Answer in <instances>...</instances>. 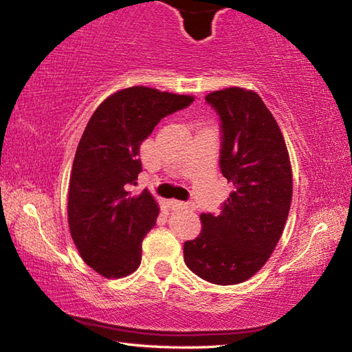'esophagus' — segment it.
<instances>
[{"label":"esophagus","instance_id":"34e87169","mask_svg":"<svg viewBox=\"0 0 352 352\" xmlns=\"http://www.w3.org/2000/svg\"><path fill=\"white\" fill-rule=\"evenodd\" d=\"M170 206L174 210H182V211H192L194 205L189 204V201H178V200H170Z\"/></svg>","mask_w":352,"mask_h":352}]
</instances>
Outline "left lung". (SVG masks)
<instances>
[{"label": "left lung", "mask_w": 352, "mask_h": 352, "mask_svg": "<svg viewBox=\"0 0 352 352\" xmlns=\"http://www.w3.org/2000/svg\"><path fill=\"white\" fill-rule=\"evenodd\" d=\"M206 104L220 119L222 175L234 190L220 214H201V233L186 241L184 262L219 285L252 278L281 239L292 201L289 152L275 118L254 91H212Z\"/></svg>", "instance_id": "obj_1"}]
</instances>
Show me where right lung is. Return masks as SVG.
<instances>
[{"label": "right lung", "mask_w": 352, "mask_h": 352, "mask_svg": "<svg viewBox=\"0 0 352 352\" xmlns=\"http://www.w3.org/2000/svg\"><path fill=\"white\" fill-rule=\"evenodd\" d=\"M192 102L132 87L107 98L88 121L69 177L68 223L82 259L102 276H127L140 267L142 239L158 217L147 189L129 190L142 170L140 146L163 118Z\"/></svg>", "instance_id": "add662e5"}]
</instances>
